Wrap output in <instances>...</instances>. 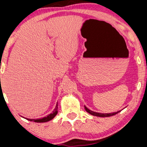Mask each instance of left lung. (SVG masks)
<instances>
[{"label":"left lung","instance_id":"left-lung-1","mask_svg":"<svg viewBox=\"0 0 147 147\" xmlns=\"http://www.w3.org/2000/svg\"><path fill=\"white\" fill-rule=\"evenodd\" d=\"M84 107H85V109L86 110V112L89 113V114H90L93 115V116H98V117H109V116H114V115L118 114V112H121V111H118V112H114V113H109V114H102V113L94 112H93V111L90 110V109H88L87 107H86V106H84Z\"/></svg>","mask_w":147,"mask_h":147}]
</instances>
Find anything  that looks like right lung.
Segmentation results:
<instances>
[{
	"label": "right lung",
	"mask_w": 147,
	"mask_h": 147,
	"mask_svg": "<svg viewBox=\"0 0 147 147\" xmlns=\"http://www.w3.org/2000/svg\"><path fill=\"white\" fill-rule=\"evenodd\" d=\"M57 109H58V105H57V102L55 108L53 111V113H51V114L48 115V116H46V117L40 118V119H29V118H27V120L30 121L35 122V123H45V122H48V121H51V120H52L53 118L55 116H56L57 114V112H58Z\"/></svg>",
	"instance_id": "1"
}]
</instances>
